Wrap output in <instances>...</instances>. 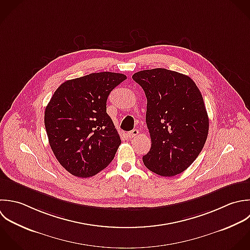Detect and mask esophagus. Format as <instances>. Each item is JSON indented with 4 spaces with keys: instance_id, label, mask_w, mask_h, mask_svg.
<instances>
[{
    "instance_id": "1",
    "label": "esophagus",
    "mask_w": 250,
    "mask_h": 250,
    "mask_svg": "<svg viewBox=\"0 0 250 250\" xmlns=\"http://www.w3.org/2000/svg\"><path fill=\"white\" fill-rule=\"evenodd\" d=\"M138 133H139V130L138 129H132L131 131H129V132H127V137L128 138H134V137H136L137 135H138Z\"/></svg>"
}]
</instances>
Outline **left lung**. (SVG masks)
Segmentation results:
<instances>
[{"label": "left lung", "instance_id": "1", "mask_svg": "<svg viewBox=\"0 0 250 250\" xmlns=\"http://www.w3.org/2000/svg\"><path fill=\"white\" fill-rule=\"evenodd\" d=\"M132 79L147 97L152 145L143 156L145 167L165 177L183 172L198 158L208 134L209 120L200 89L190 77L164 68L139 71Z\"/></svg>", "mask_w": 250, "mask_h": 250}]
</instances>
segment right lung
I'll return each mask as SVG.
<instances>
[{"label":"right lung","mask_w":250,"mask_h":250,"mask_svg":"<svg viewBox=\"0 0 250 250\" xmlns=\"http://www.w3.org/2000/svg\"><path fill=\"white\" fill-rule=\"evenodd\" d=\"M125 79L120 73H92L66 81L53 93L44 126L55 158L71 174L90 177L113 161L122 141L106 102Z\"/></svg>","instance_id":"add662e5"}]
</instances>
